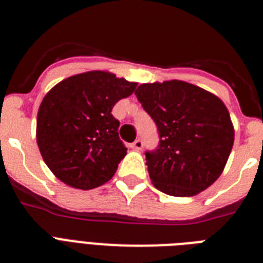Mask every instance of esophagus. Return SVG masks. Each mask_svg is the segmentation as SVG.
<instances>
[{"label": "esophagus", "instance_id": "34e87169", "mask_svg": "<svg viewBox=\"0 0 263 263\" xmlns=\"http://www.w3.org/2000/svg\"><path fill=\"white\" fill-rule=\"evenodd\" d=\"M143 147V142L142 139H136L133 143H132V148H134V150H142Z\"/></svg>", "mask_w": 263, "mask_h": 263}]
</instances>
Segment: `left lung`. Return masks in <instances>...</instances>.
<instances>
[{
  "mask_svg": "<svg viewBox=\"0 0 263 263\" xmlns=\"http://www.w3.org/2000/svg\"><path fill=\"white\" fill-rule=\"evenodd\" d=\"M136 96L159 134L146 152L155 188L171 196H194L221 175L233 147L227 106L215 95L185 81L141 84Z\"/></svg>",
  "mask_w": 263,
  "mask_h": 263,
  "instance_id": "1",
  "label": "left lung"
}]
</instances>
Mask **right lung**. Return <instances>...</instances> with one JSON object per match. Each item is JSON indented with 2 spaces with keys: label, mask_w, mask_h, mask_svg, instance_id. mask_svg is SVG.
<instances>
[{
  "label": "right lung",
  "mask_w": 263,
  "mask_h": 263,
  "mask_svg": "<svg viewBox=\"0 0 263 263\" xmlns=\"http://www.w3.org/2000/svg\"><path fill=\"white\" fill-rule=\"evenodd\" d=\"M136 87L109 72L90 71L60 81L46 95L36 117V142L59 180L79 190L110 180L127 150L111 109Z\"/></svg>",
  "instance_id": "1"
}]
</instances>
